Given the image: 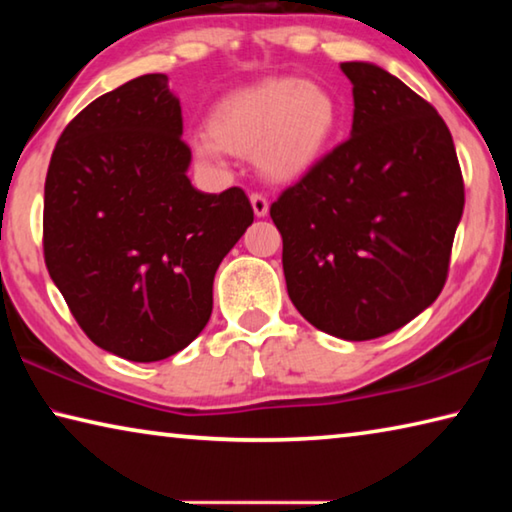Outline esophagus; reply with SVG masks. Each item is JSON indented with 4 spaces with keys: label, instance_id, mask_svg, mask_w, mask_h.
<instances>
[{
    "label": "esophagus",
    "instance_id": "34e87169",
    "mask_svg": "<svg viewBox=\"0 0 512 512\" xmlns=\"http://www.w3.org/2000/svg\"><path fill=\"white\" fill-rule=\"evenodd\" d=\"M250 205H253L255 216L268 214V198L264 194H250Z\"/></svg>",
    "mask_w": 512,
    "mask_h": 512
}]
</instances>
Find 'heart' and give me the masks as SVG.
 <instances>
[{
  "instance_id": "1",
  "label": "heart",
  "mask_w": 512,
  "mask_h": 512,
  "mask_svg": "<svg viewBox=\"0 0 512 512\" xmlns=\"http://www.w3.org/2000/svg\"><path fill=\"white\" fill-rule=\"evenodd\" d=\"M341 128V106L320 83L266 79L230 92L207 115V133L192 137L201 160L216 162L223 151L255 155L273 183H293L332 149Z\"/></svg>"
}]
</instances>
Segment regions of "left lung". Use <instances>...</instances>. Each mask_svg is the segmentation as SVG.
<instances>
[{
	"mask_svg": "<svg viewBox=\"0 0 512 512\" xmlns=\"http://www.w3.org/2000/svg\"><path fill=\"white\" fill-rule=\"evenodd\" d=\"M352 83L350 140L271 205L289 298L345 341L391 334L443 291L465 189L431 103L372 63Z\"/></svg>",
	"mask_w": 512,
	"mask_h": 512,
	"instance_id": "1",
	"label": "left lung"
}]
</instances>
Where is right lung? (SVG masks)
<instances>
[{
	"instance_id": "add662e5",
	"label": "right lung",
	"mask_w": 512,
	"mask_h": 512,
	"mask_svg": "<svg viewBox=\"0 0 512 512\" xmlns=\"http://www.w3.org/2000/svg\"><path fill=\"white\" fill-rule=\"evenodd\" d=\"M180 135L167 76H137L69 121L45 180L51 280L94 345L137 363L203 332L216 268L253 223L244 189L192 185Z\"/></svg>"
}]
</instances>
